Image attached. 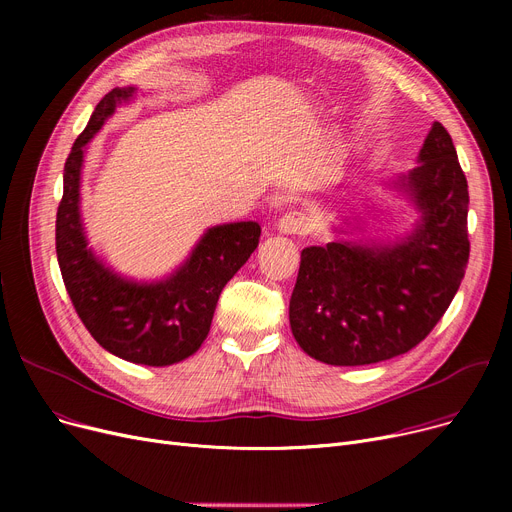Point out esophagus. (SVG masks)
<instances>
[{
    "label": "esophagus",
    "instance_id": "esophagus-1",
    "mask_svg": "<svg viewBox=\"0 0 512 512\" xmlns=\"http://www.w3.org/2000/svg\"><path fill=\"white\" fill-rule=\"evenodd\" d=\"M313 226H315V222L307 211H288L278 222V230L282 234H299V236L309 234L313 230Z\"/></svg>",
    "mask_w": 512,
    "mask_h": 512
}]
</instances>
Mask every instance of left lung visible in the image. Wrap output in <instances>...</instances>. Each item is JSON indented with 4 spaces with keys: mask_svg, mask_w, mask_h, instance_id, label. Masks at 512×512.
<instances>
[{
    "mask_svg": "<svg viewBox=\"0 0 512 512\" xmlns=\"http://www.w3.org/2000/svg\"><path fill=\"white\" fill-rule=\"evenodd\" d=\"M419 164L392 184L421 218L396 242L334 240L301 253L290 328L328 365L380 363L415 348L446 313L469 261V191L448 130L434 122Z\"/></svg>",
    "mask_w": 512,
    "mask_h": 512,
    "instance_id": "1",
    "label": "left lung"
}]
</instances>
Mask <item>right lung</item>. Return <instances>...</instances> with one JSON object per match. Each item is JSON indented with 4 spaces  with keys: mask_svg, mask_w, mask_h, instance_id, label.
<instances>
[{
    "mask_svg": "<svg viewBox=\"0 0 512 512\" xmlns=\"http://www.w3.org/2000/svg\"><path fill=\"white\" fill-rule=\"evenodd\" d=\"M134 91L126 87L107 93L72 145L56 218V253L70 301L105 351L130 363L166 367L199 351L220 292L257 249L261 226L234 222L209 228L178 270L159 282L122 278L95 257L80 220L85 147Z\"/></svg>",
    "mask_w": 512,
    "mask_h": 512,
    "instance_id": "right-lung-1",
    "label": "right lung"
}]
</instances>
